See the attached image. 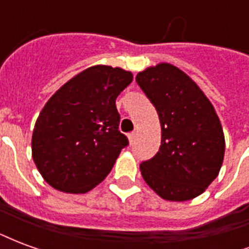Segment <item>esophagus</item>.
I'll use <instances>...</instances> for the list:
<instances>
[{
    "instance_id": "esophagus-1",
    "label": "esophagus",
    "mask_w": 249,
    "mask_h": 249,
    "mask_svg": "<svg viewBox=\"0 0 249 249\" xmlns=\"http://www.w3.org/2000/svg\"><path fill=\"white\" fill-rule=\"evenodd\" d=\"M136 137H137V133L136 132H132L128 135V140H129V144H133L136 141Z\"/></svg>"
}]
</instances>
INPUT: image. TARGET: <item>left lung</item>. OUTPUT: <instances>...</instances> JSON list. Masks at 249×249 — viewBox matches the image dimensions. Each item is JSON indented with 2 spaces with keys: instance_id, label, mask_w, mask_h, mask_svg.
<instances>
[{
  "instance_id": "left-lung-1",
  "label": "left lung",
  "mask_w": 249,
  "mask_h": 249,
  "mask_svg": "<svg viewBox=\"0 0 249 249\" xmlns=\"http://www.w3.org/2000/svg\"><path fill=\"white\" fill-rule=\"evenodd\" d=\"M136 81L161 124L160 149L141 162V176L167 201L197 197L217 178L224 160V132L213 105L185 71L168 62L139 71Z\"/></svg>"
}]
</instances>
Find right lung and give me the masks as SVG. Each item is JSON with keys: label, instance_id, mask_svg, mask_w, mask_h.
<instances>
[{"label": "right lung", "instance_id": "add662e5", "mask_svg": "<svg viewBox=\"0 0 249 249\" xmlns=\"http://www.w3.org/2000/svg\"><path fill=\"white\" fill-rule=\"evenodd\" d=\"M132 80L123 68L94 65L48 100L33 129L32 157L51 187L87 193L108 176L128 145L119 130L116 98Z\"/></svg>", "mask_w": 249, "mask_h": 249}]
</instances>
